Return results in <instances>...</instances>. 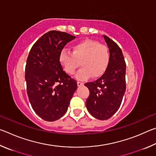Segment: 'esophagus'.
Masks as SVG:
<instances>
[{
    "mask_svg": "<svg viewBox=\"0 0 156 156\" xmlns=\"http://www.w3.org/2000/svg\"><path fill=\"white\" fill-rule=\"evenodd\" d=\"M77 84H78V87H80V86H83V84H84V83H81V82H80V81H78L77 82Z\"/></svg>",
    "mask_w": 156,
    "mask_h": 156,
    "instance_id": "34e87169",
    "label": "esophagus"
}]
</instances>
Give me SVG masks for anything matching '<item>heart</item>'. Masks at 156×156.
<instances>
[{"label": "heart", "instance_id": "obj_1", "mask_svg": "<svg viewBox=\"0 0 156 156\" xmlns=\"http://www.w3.org/2000/svg\"><path fill=\"white\" fill-rule=\"evenodd\" d=\"M111 60L109 48L98 42L84 40L72 47V53L63 49L59 56V60L66 73L72 75L76 69L82 67L76 74L78 80H85L90 77L98 78L106 72Z\"/></svg>", "mask_w": 156, "mask_h": 156}]
</instances>
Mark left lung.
<instances>
[{
  "label": "left lung",
  "mask_w": 156,
  "mask_h": 156,
  "mask_svg": "<svg viewBox=\"0 0 156 156\" xmlns=\"http://www.w3.org/2000/svg\"><path fill=\"white\" fill-rule=\"evenodd\" d=\"M103 37L111 54L109 67L98 80L84 84L90 92L87 109L101 120L109 119L117 112L126 90V63L122 50L109 37Z\"/></svg>",
  "instance_id": "1"
}]
</instances>
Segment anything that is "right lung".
Listing matches in <instances>:
<instances>
[{
  "label": "right lung",
  "mask_w": 156,
  "mask_h": 156,
  "mask_svg": "<svg viewBox=\"0 0 156 156\" xmlns=\"http://www.w3.org/2000/svg\"><path fill=\"white\" fill-rule=\"evenodd\" d=\"M74 36L58 31L44 34L31 47L25 67L29 100L34 112L46 121L58 120L67 111L76 81L62 69L60 52Z\"/></svg>",
  "instance_id": "1"
}]
</instances>
